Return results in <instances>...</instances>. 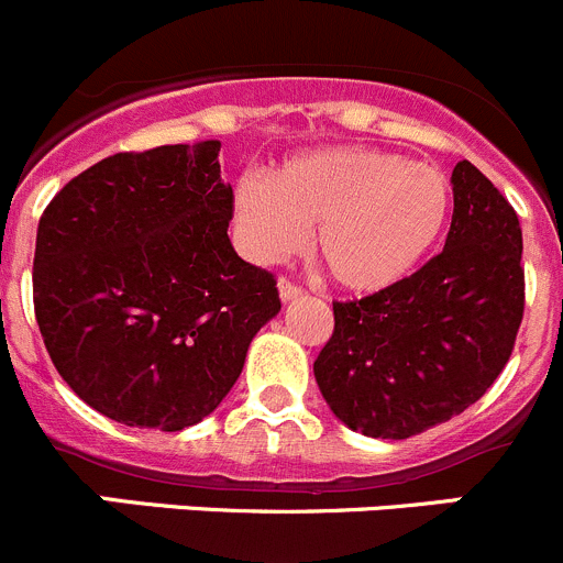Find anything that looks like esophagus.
I'll return each mask as SVG.
<instances>
[{"instance_id": "1", "label": "esophagus", "mask_w": 563, "mask_h": 563, "mask_svg": "<svg viewBox=\"0 0 563 563\" xmlns=\"http://www.w3.org/2000/svg\"><path fill=\"white\" fill-rule=\"evenodd\" d=\"M300 295H303V289L298 287V284H292L289 279H279V298L284 300V303H287V300H298Z\"/></svg>"}]
</instances>
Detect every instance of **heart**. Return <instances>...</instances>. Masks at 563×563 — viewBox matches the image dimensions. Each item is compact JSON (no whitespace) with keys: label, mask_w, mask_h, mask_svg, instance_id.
Wrapping results in <instances>:
<instances>
[{"label":"heart","mask_w":563,"mask_h":563,"mask_svg":"<svg viewBox=\"0 0 563 563\" xmlns=\"http://www.w3.org/2000/svg\"><path fill=\"white\" fill-rule=\"evenodd\" d=\"M452 210L446 175L372 147L295 155L263 180L235 188L232 216L257 263L298 252L314 230V254L347 292L369 295L408 279L432 252Z\"/></svg>","instance_id":"obj_1"}]
</instances>
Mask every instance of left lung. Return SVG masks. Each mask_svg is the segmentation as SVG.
I'll use <instances>...</instances> for the list:
<instances>
[{
  "label": "left lung",
  "mask_w": 563,
  "mask_h": 563,
  "mask_svg": "<svg viewBox=\"0 0 563 563\" xmlns=\"http://www.w3.org/2000/svg\"><path fill=\"white\" fill-rule=\"evenodd\" d=\"M452 191L438 257L394 287L333 303L314 377L333 416L366 438L402 441L460 416L515 347L526 306L520 221L471 161L454 166Z\"/></svg>",
  "instance_id": "8db88e82"
}]
</instances>
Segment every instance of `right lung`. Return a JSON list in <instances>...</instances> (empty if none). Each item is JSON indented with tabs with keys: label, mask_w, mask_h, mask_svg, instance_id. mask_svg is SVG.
<instances>
[{
	"label": "right lung",
	"mask_w": 563,
	"mask_h": 563,
	"mask_svg": "<svg viewBox=\"0 0 563 563\" xmlns=\"http://www.w3.org/2000/svg\"><path fill=\"white\" fill-rule=\"evenodd\" d=\"M221 142L98 161L48 202L35 317L63 380L125 427L177 432L230 394L282 309L274 274L238 257Z\"/></svg>",
	"instance_id": "right-lung-1"
}]
</instances>
